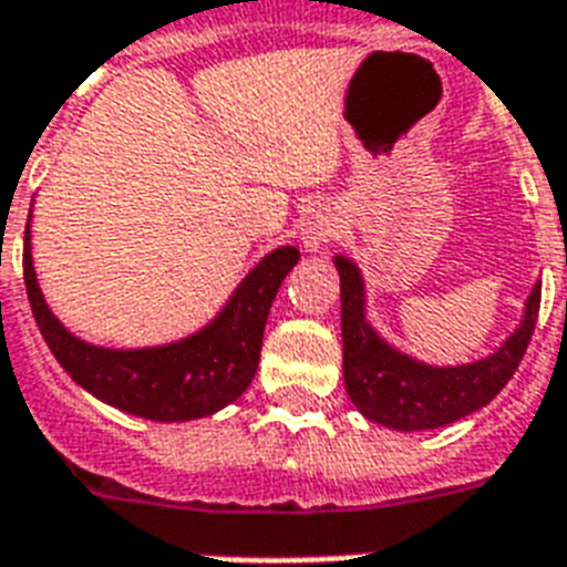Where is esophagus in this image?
<instances>
[{
	"mask_svg": "<svg viewBox=\"0 0 567 567\" xmlns=\"http://www.w3.org/2000/svg\"><path fill=\"white\" fill-rule=\"evenodd\" d=\"M331 236H334V215L331 212L317 209L302 220V250L306 252H323Z\"/></svg>",
	"mask_w": 567,
	"mask_h": 567,
	"instance_id": "1",
	"label": "esophagus"
}]
</instances>
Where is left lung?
Instances as JSON below:
<instances>
[{
  "label": "left lung",
  "mask_w": 567,
  "mask_h": 567,
  "mask_svg": "<svg viewBox=\"0 0 567 567\" xmlns=\"http://www.w3.org/2000/svg\"><path fill=\"white\" fill-rule=\"evenodd\" d=\"M340 276V331H343V384L363 419L393 431H431L481 411L507 388L533 338L542 302V282L524 302L522 323L495 352L468 363L419 361L381 334L367 317V279L358 261L334 252Z\"/></svg>",
  "instance_id": "left-lung-1"
}]
</instances>
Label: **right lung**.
Segmentation results:
<instances>
[{"instance_id": "1", "label": "right lung", "mask_w": 567, "mask_h": 567, "mask_svg": "<svg viewBox=\"0 0 567 567\" xmlns=\"http://www.w3.org/2000/svg\"><path fill=\"white\" fill-rule=\"evenodd\" d=\"M31 212L34 209H29L22 256L25 291L40 334L75 384L99 402L151 422H192L212 416L250 388L259 370L270 306L282 279L299 261L297 247L282 244L261 256L209 323L186 338L156 347L116 349L78 338L45 302L31 256Z\"/></svg>"}]
</instances>
